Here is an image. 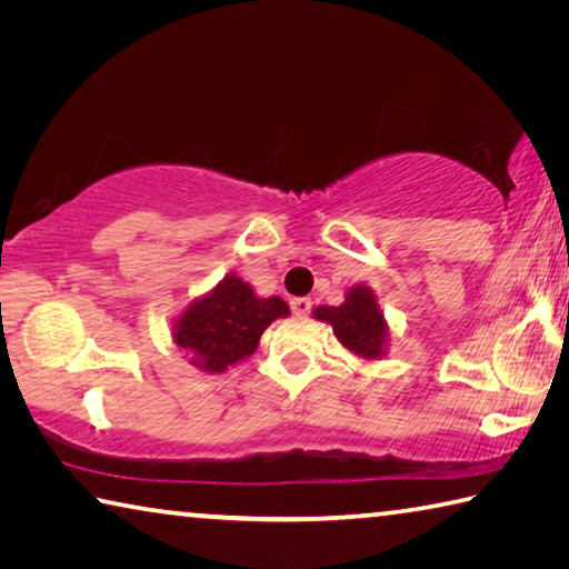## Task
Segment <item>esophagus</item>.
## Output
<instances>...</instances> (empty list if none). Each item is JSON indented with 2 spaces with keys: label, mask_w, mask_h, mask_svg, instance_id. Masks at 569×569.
<instances>
[{
  "label": "esophagus",
  "mask_w": 569,
  "mask_h": 569,
  "mask_svg": "<svg viewBox=\"0 0 569 569\" xmlns=\"http://www.w3.org/2000/svg\"><path fill=\"white\" fill-rule=\"evenodd\" d=\"M311 308H313V303H311V298H293L291 301V311L296 313V316H308L311 313Z\"/></svg>",
  "instance_id": "obj_1"
}]
</instances>
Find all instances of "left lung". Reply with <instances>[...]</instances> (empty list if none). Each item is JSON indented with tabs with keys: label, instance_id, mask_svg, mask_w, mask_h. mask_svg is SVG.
Masks as SVG:
<instances>
[{
	"label": "left lung",
	"instance_id": "8db88e82",
	"mask_svg": "<svg viewBox=\"0 0 569 569\" xmlns=\"http://www.w3.org/2000/svg\"><path fill=\"white\" fill-rule=\"evenodd\" d=\"M313 319L329 323L346 351L363 361H381L389 346V323L383 319L377 293L366 283H356L339 306L313 308Z\"/></svg>",
	"mask_w": 569,
	"mask_h": 569
}]
</instances>
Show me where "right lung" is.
Wrapping results in <instances>:
<instances>
[{
  "label": "right lung",
  "mask_w": 569,
  "mask_h": 569,
  "mask_svg": "<svg viewBox=\"0 0 569 569\" xmlns=\"http://www.w3.org/2000/svg\"><path fill=\"white\" fill-rule=\"evenodd\" d=\"M288 313L291 308L281 296L261 298L238 273H228L208 293L182 308L170 336L196 369L223 373L250 359L268 326Z\"/></svg>",
  "instance_id": "obj_1"
}]
</instances>
